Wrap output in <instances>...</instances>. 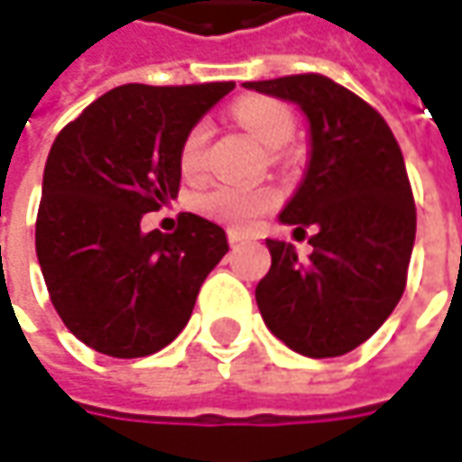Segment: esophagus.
Listing matches in <instances>:
<instances>
[{
    "instance_id": "obj_1",
    "label": "esophagus",
    "mask_w": 462,
    "mask_h": 462,
    "mask_svg": "<svg viewBox=\"0 0 462 462\" xmlns=\"http://www.w3.org/2000/svg\"><path fill=\"white\" fill-rule=\"evenodd\" d=\"M227 240H230V245H237V243H243L245 237L243 235H240V232H227Z\"/></svg>"
}]
</instances>
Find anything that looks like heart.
Listing matches in <instances>:
<instances>
[{
  "mask_svg": "<svg viewBox=\"0 0 462 462\" xmlns=\"http://www.w3.org/2000/svg\"><path fill=\"white\" fill-rule=\"evenodd\" d=\"M232 116L255 136L265 149L281 152L285 149L293 134V116L278 100L265 98V96H247L232 106ZM212 128L207 121H197L189 131L184 134L181 146H179V166L184 174H199L205 166V149L209 141ZM278 205V197L268 189H243V187H230V184H217L212 189L202 191L191 199V207L215 219L219 225L230 227L235 232H250L260 225V219L273 212Z\"/></svg>",
  "mask_w": 462,
  "mask_h": 462,
  "instance_id": "heart-1",
  "label": "heart"
}]
</instances>
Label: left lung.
Masks as SVG:
<instances>
[{"instance_id": "obj_1", "label": "left lung", "mask_w": 462, "mask_h": 462, "mask_svg": "<svg viewBox=\"0 0 462 462\" xmlns=\"http://www.w3.org/2000/svg\"><path fill=\"white\" fill-rule=\"evenodd\" d=\"M291 100L309 118V166L281 212L313 227L309 260L265 240L271 271L255 300L265 326L310 359L341 356L374 334L400 303L415 245V199L387 121L351 90L316 73L245 83Z\"/></svg>"}]
</instances>
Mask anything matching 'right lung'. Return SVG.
<instances>
[{"mask_svg":"<svg viewBox=\"0 0 462 462\" xmlns=\"http://www.w3.org/2000/svg\"><path fill=\"white\" fill-rule=\"evenodd\" d=\"M235 83H128L93 100L47 153L34 247L62 323L90 349L136 359L181 334L225 253V230L181 212L171 235L141 217L177 199L179 146Z\"/></svg>","mask_w":462,"mask_h":462,"instance_id":"right-lung-1","label":"right lung"}]
</instances>
